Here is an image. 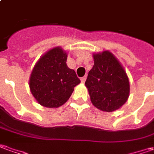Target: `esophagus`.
<instances>
[{"label":"esophagus","mask_w":154,"mask_h":154,"mask_svg":"<svg viewBox=\"0 0 154 154\" xmlns=\"http://www.w3.org/2000/svg\"><path fill=\"white\" fill-rule=\"evenodd\" d=\"M85 81H86V77H82V78H81V82L83 83V82H85Z\"/></svg>","instance_id":"esophagus-1"}]
</instances>
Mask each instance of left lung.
<instances>
[{
  "instance_id": "obj_1",
  "label": "left lung",
  "mask_w": 154,
  "mask_h": 154,
  "mask_svg": "<svg viewBox=\"0 0 154 154\" xmlns=\"http://www.w3.org/2000/svg\"><path fill=\"white\" fill-rule=\"evenodd\" d=\"M94 65L88 72L85 86L91 102L103 112H113L127 101L130 82L123 66L109 51L93 54Z\"/></svg>"
}]
</instances>
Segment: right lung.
<instances>
[{
  "label": "right lung",
  "instance_id": "obj_1",
  "mask_svg": "<svg viewBox=\"0 0 154 154\" xmlns=\"http://www.w3.org/2000/svg\"><path fill=\"white\" fill-rule=\"evenodd\" d=\"M67 53L56 47L36 62L29 77L30 92L38 103L57 108L69 100L74 87L80 83L74 70L66 65Z\"/></svg>",
  "mask_w": 154,
  "mask_h": 154
}]
</instances>
